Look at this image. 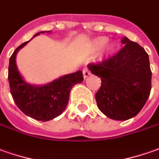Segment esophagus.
Wrapping results in <instances>:
<instances>
[{"instance_id": "esophagus-1", "label": "esophagus", "mask_w": 159, "mask_h": 159, "mask_svg": "<svg viewBox=\"0 0 159 159\" xmlns=\"http://www.w3.org/2000/svg\"><path fill=\"white\" fill-rule=\"evenodd\" d=\"M90 75H91V73L88 69L87 68L83 69V77H84V79H85V80H86V79H87V78L89 77Z\"/></svg>"}]
</instances>
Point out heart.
<instances>
[{
    "label": "heart",
    "mask_w": 159,
    "mask_h": 159,
    "mask_svg": "<svg viewBox=\"0 0 159 159\" xmlns=\"http://www.w3.org/2000/svg\"><path fill=\"white\" fill-rule=\"evenodd\" d=\"M109 39L107 37L105 36H98L94 38L93 40H92V42L90 43V50L93 52H100L101 50H103L104 48H106L105 50V56L102 57L100 59V61H103L104 59H106L109 55L112 54L114 52L115 49H116V45L113 42L109 43L108 44Z\"/></svg>",
    "instance_id": "1"
}]
</instances>
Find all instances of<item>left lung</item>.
Returning <instances> with one entry per match:
<instances>
[{
    "label": "left lung",
    "mask_w": 159,
    "mask_h": 159,
    "mask_svg": "<svg viewBox=\"0 0 159 159\" xmlns=\"http://www.w3.org/2000/svg\"><path fill=\"white\" fill-rule=\"evenodd\" d=\"M124 48L98 65L89 64L93 74L101 79L95 95L102 113L114 120L135 117L144 107L152 89V71L147 52L124 36Z\"/></svg>",
    "instance_id": "obj_1"
}]
</instances>
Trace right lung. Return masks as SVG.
Returning a JSON list of instances; mask_svg holds the SVG:
<instances>
[{"label":"right lung","mask_w":159,"mask_h":159,"mask_svg":"<svg viewBox=\"0 0 159 159\" xmlns=\"http://www.w3.org/2000/svg\"><path fill=\"white\" fill-rule=\"evenodd\" d=\"M45 33L51 34V31L39 32L32 39ZM30 40L19 46L10 57L8 66L10 92L16 106L23 113L36 120L49 121L64 111L68 104L69 95L73 86L81 83L84 80L83 73L79 70L44 85H34L27 82L18 70L16 55Z\"/></svg>","instance_id":"obj_1"}]
</instances>
